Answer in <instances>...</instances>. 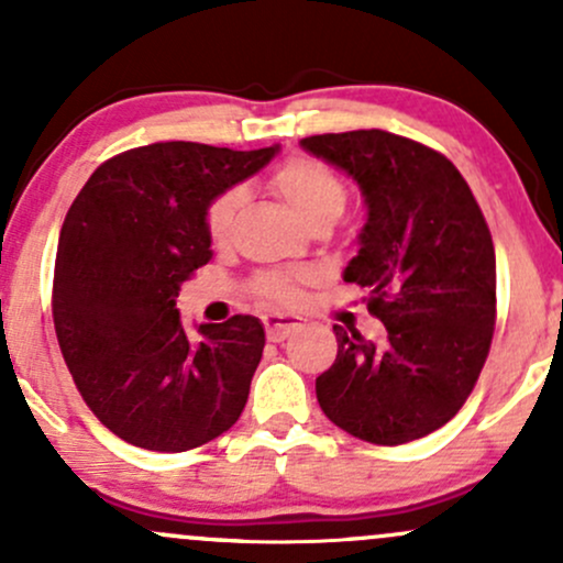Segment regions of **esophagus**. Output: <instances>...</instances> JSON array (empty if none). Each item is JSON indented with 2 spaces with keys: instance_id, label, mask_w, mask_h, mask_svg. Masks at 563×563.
Instances as JSON below:
<instances>
[{
  "instance_id": "esophagus-1",
  "label": "esophagus",
  "mask_w": 563,
  "mask_h": 563,
  "mask_svg": "<svg viewBox=\"0 0 563 563\" xmlns=\"http://www.w3.org/2000/svg\"><path fill=\"white\" fill-rule=\"evenodd\" d=\"M301 328V320L294 318V314H267L264 318V331H267V339L280 344L288 335H294Z\"/></svg>"
}]
</instances>
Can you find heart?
<instances>
[{"label": "heart", "mask_w": 563, "mask_h": 563, "mask_svg": "<svg viewBox=\"0 0 563 563\" xmlns=\"http://www.w3.org/2000/svg\"><path fill=\"white\" fill-rule=\"evenodd\" d=\"M273 187L309 228L333 224L346 206V190L341 179L325 164L307 156L290 158L277 166ZM243 200V187H230L211 200L209 211H206V232H209L211 243L222 245L230 241ZM299 275L290 273H264L254 280V290L262 301L294 303L299 299Z\"/></svg>", "instance_id": "b5f03b06"}]
</instances>
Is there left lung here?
Wrapping results in <instances>:
<instances>
[{
	"label": "left lung",
	"instance_id": "obj_1",
	"mask_svg": "<svg viewBox=\"0 0 563 563\" xmlns=\"http://www.w3.org/2000/svg\"><path fill=\"white\" fill-rule=\"evenodd\" d=\"M346 172L367 206L344 280L367 288L384 344L333 325L339 354L314 380L339 429L405 444L444 426L479 378L495 331V249L461 172L442 153L384 129L303 137Z\"/></svg>",
	"mask_w": 563,
	"mask_h": 563
}]
</instances>
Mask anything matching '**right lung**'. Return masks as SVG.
<instances>
[{"mask_svg":"<svg viewBox=\"0 0 563 563\" xmlns=\"http://www.w3.org/2000/svg\"><path fill=\"white\" fill-rule=\"evenodd\" d=\"M275 153L153 142L97 166L70 203L55 256L57 344L97 421L134 448L185 452L241 418L262 322L235 314L190 339L177 296L211 260V200Z\"/></svg>","mask_w":563,"mask_h":563,"instance_id":"obj_1","label":"right lung"}]
</instances>
